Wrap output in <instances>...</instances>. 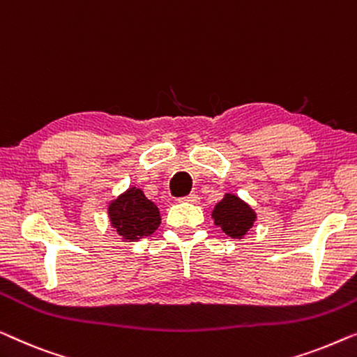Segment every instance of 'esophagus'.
<instances>
[{"instance_id": "34e87169", "label": "esophagus", "mask_w": 357, "mask_h": 357, "mask_svg": "<svg viewBox=\"0 0 357 357\" xmlns=\"http://www.w3.org/2000/svg\"><path fill=\"white\" fill-rule=\"evenodd\" d=\"M199 195L195 194V192H192V194H189V195H185V197H183V200H185V202H190V204H197L199 202Z\"/></svg>"}]
</instances>
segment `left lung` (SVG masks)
Returning a JSON list of instances; mask_svg holds the SVG:
<instances>
[{
  "label": "left lung",
  "instance_id": "1",
  "mask_svg": "<svg viewBox=\"0 0 357 357\" xmlns=\"http://www.w3.org/2000/svg\"><path fill=\"white\" fill-rule=\"evenodd\" d=\"M212 217L223 233L238 239H243L255 222L254 210L233 194H225V197L215 205Z\"/></svg>",
  "mask_w": 357,
  "mask_h": 357
}]
</instances>
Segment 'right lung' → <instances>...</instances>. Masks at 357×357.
I'll return each instance as SVG.
<instances>
[{"mask_svg": "<svg viewBox=\"0 0 357 357\" xmlns=\"http://www.w3.org/2000/svg\"><path fill=\"white\" fill-rule=\"evenodd\" d=\"M112 227L123 241H137L150 236L160 227V212L152 200L137 188H129L108 207Z\"/></svg>", "mask_w": 357, "mask_h": 357, "instance_id": "obj_1", "label": "right lung"}]
</instances>
